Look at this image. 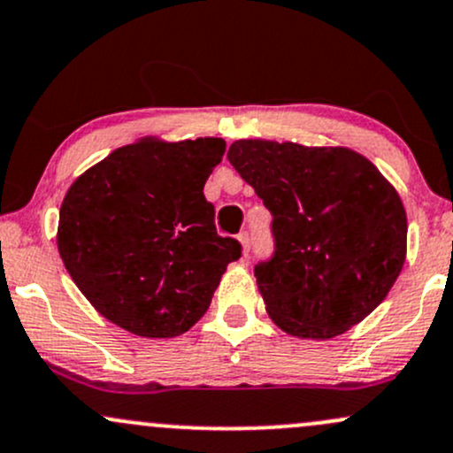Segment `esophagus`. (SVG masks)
I'll use <instances>...</instances> for the list:
<instances>
[{"label":"esophagus","mask_w":453,"mask_h":453,"mask_svg":"<svg viewBox=\"0 0 453 453\" xmlns=\"http://www.w3.org/2000/svg\"><path fill=\"white\" fill-rule=\"evenodd\" d=\"M238 242H241L242 247V256H250V234H247V232H241V234H238Z\"/></svg>","instance_id":"34e87169"}]
</instances>
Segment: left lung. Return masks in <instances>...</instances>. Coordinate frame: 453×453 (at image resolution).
<instances>
[{
    "label": "left lung",
    "instance_id": "obj_1",
    "mask_svg": "<svg viewBox=\"0 0 453 453\" xmlns=\"http://www.w3.org/2000/svg\"><path fill=\"white\" fill-rule=\"evenodd\" d=\"M227 158L273 215L275 251L256 265L271 320L329 340L389 295L406 260V211L391 182L350 148L238 139Z\"/></svg>",
    "mask_w": 453,
    "mask_h": 453
}]
</instances>
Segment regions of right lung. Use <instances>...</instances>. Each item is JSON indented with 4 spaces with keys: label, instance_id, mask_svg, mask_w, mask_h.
<instances>
[{
    "label": "right lung",
    "instance_id": "right-lung-1",
    "mask_svg": "<svg viewBox=\"0 0 453 453\" xmlns=\"http://www.w3.org/2000/svg\"><path fill=\"white\" fill-rule=\"evenodd\" d=\"M226 142L143 137L118 148L68 188L58 250L83 296L113 325L176 337L206 314L241 242L219 236L203 185Z\"/></svg>",
    "mask_w": 453,
    "mask_h": 453
}]
</instances>
